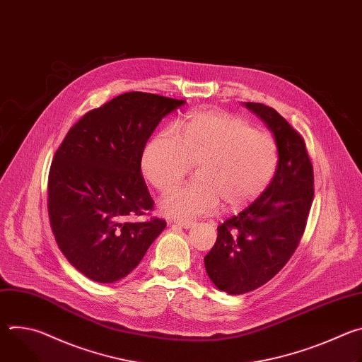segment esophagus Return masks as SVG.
<instances>
[{"instance_id": "34e87169", "label": "esophagus", "mask_w": 362, "mask_h": 362, "mask_svg": "<svg viewBox=\"0 0 362 362\" xmlns=\"http://www.w3.org/2000/svg\"><path fill=\"white\" fill-rule=\"evenodd\" d=\"M176 225L180 226V228H185V229H189V228L194 226V222H192V221H177Z\"/></svg>"}]
</instances>
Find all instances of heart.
Here are the masks:
<instances>
[{
  "label": "heart",
  "mask_w": 362,
  "mask_h": 362,
  "mask_svg": "<svg viewBox=\"0 0 362 362\" xmlns=\"http://www.w3.org/2000/svg\"><path fill=\"white\" fill-rule=\"evenodd\" d=\"M197 166L194 183L172 189L160 200V212L189 221L211 215L219 200L236 209L259 197L278 166L275 139L253 130L242 117L223 112H196L166 129L144 148L141 169L160 192L177 185Z\"/></svg>",
  "instance_id": "heart-1"
}]
</instances>
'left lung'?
<instances>
[{
	"instance_id": "left-lung-1",
	"label": "left lung",
	"mask_w": 362,
	"mask_h": 362,
	"mask_svg": "<svg viewBox=\"0 0 362 362\" xmlns=\"http://www.w3.org/2000/svg\"><path fill=\"white\" fill-rule=\"evenodd\" d=\"M245 105L272 130L278 168L259 197L218 226V239L204 256L212 282L232 295L265 285L286 265L314 200V168L302 134L275 109L262 103Z\"/></svg>"
}]
</instances>
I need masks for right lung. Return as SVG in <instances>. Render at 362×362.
Returning a JSON list of instances; mask_svg holds the SVG:
<instances>
[{
  "label": "right lung",
  "mask_w": 362,
  "mask_h": 362,
  "mask_svg": "<svg viewBox=\"0 0 362 362\" xmlns=\"http://www.w3.org/2000/svg\"><path fill=\"white\" fill-rule=\"evenodd\" d=\"M185 100L141 91L87 112L54 153L47 208L67 261L100 284L127 276L166 222L150 216L153 199L140 173L144 146ZM148 216L146 221H132Z\"/></svg>",
  "instance_id": "1"
}]
</instances>
